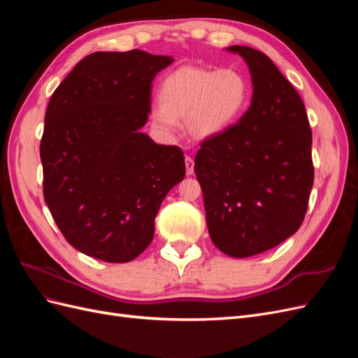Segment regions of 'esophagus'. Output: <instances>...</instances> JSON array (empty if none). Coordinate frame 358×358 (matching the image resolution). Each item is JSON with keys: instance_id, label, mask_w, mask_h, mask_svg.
Returning a JSON list of instances; mask_svg holds the SVG:
<instances>
[{"instance_id": "obj_1", "label": "esophagus", "mask_w": 358, "mask_h": 358, "mask_svg": "<svg viewBox=\"0 0 358 358\" xmlns=\"http://www.w3.org/2000/svg\"><path fill=\"white\" fill-rule=\"evenodd\" d=\"M185 167H187V175H192L194 173V159L191 157H185Z\"/></svg>"}]
</instances>
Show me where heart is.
Masks as SVG:
<instances>
[{"instance_id":"heart-1","label":"heart","mask_w":358,"mask_h":358,"mask_svg":"<svg viewBox=\"0 0 358 358\" xmlns=\"http://www.w3.org/2000/svg\"><path fill=\"white\" fill-rule=\"evenodd\" d=\"M158 99L150 122L159 134L173 137L179 131V119L185 117L187 131L204 140L224 133L242 116L249 85L239 70L187 66L162 79Z\"/></svg>"}]
</instances>
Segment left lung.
I'll return each mask as SVG.
<instances>
[{
  "label": "left lung",
  "mask_w": 358,
  "mask_h": 358,
  "mask_svg": "<svg viewBox=\"0 0 358 358\" xmlns=\"http://www.w3.org/2000/svg\"><path fill=\"white\" fill-rule=\"evenodd\" d=\"M246 61L252 101L239 122L204 138L194 171L203 191L210 239L246 258L294 234L313 185L312 131L305 104L263 52L230 46Z\"/></svg>",
  "instance_id": "8db88e82"
}]
</instances>
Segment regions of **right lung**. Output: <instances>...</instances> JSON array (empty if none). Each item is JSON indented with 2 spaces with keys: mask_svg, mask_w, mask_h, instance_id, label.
Returning a JSON list of instances; mask_svg holds the SVG:
<instances>
[{
  "mask_svg": "<svg viewBox=\"0 0 358 358\" xmlns=\"http://www.w3.org/2000/svg\"><path fill=\"white\" fill-rule=\"evenodd\" d=\"M171 57L94 52L52 94L40 143L43 196L67 242L106 263H128L154 239L167 192L185 178L178 146L140 131L155 76Z\"/></svg>",
  "mask_w": 358,
  "mask_h": 358,
  "instance_id": "right-lung-1",
  "label": "right lung"
}]
</instances>
